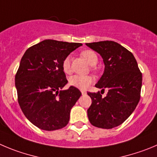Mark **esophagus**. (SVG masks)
<instances>
[{"label": "esophagus", "mask_w": 157, "mask_h": 157, "mask_svg": "<svg viewBox=\"0 0 157 157\" xmlns=\"http://www.w3.org/2000/svg\"><path fill=\"white\" fill-rule=\"evenodd\" d=\"M81 93H82V94H83V95H85L86 94H87V92H86V91H84V90H82V91H81Z\"/></svg>", "instance_id": "1"}]
</instances>
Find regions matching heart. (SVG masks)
Segmentation results:
<instances>
[{"mask_svg":"<svg viewBox=\"0 0 157 157\" xmlns=\"http://www.w3.org/2000/svg\"><path fill=\"white\" fill-rule=\"evenodd\" d=\"M81 56L90 66H95L98 63V57L96 52L90 49H86L81 52ZM63 70L66 74H70L71 71L70 68V56H67L65 57L62 63ZM93 82V78L90 76H80L74 75L69 79V83L72 87L78 88L80 90H86L90 87Z\"/></svg>","mask_w":157,"mask_h":157,"instance_id":"obj_1","label":"heart"}]
</instances>
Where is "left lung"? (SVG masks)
Returning <instances> with one entry per match:
<instances>
[{
  "label": "left lung",
  "instance_id": "left-lung-1",
  "mask_svg": "<svg viewBox=\"0 0 157 157\" xmlns=\"http://www.w3.org/2000/svg\"><path fill=\"white\" fill-rule=\"evenodd\" d=\"M86 45L98 52L105 63L103 75L95 87L108 90L105 98L99 91L87 93L92 100L87 109L88 119L98 128H115L131 115L140 101L142 73L133 54L118 42L101 41Z\"/></svg>",
  "mask_w": 157,
  "mask_h": 157
}]
</instances>
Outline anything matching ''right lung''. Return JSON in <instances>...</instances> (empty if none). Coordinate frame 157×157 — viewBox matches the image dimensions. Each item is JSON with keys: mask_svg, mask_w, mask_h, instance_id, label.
Returning a JSON list of instances; mask_svg holds the SVG:
<instances>
[{"mask_svg": "<svg viewBox=\"0 0 157 157\" xmlns=\"http://www.w3.org/2000/svg\"><path fill=\"white\" fill-rule=\"evenodd\" d=\"M81 45L46 39L23 55L15 75L17 101L26 118L38 128L53 131L68 124L70 110L81 92L72 86L62 90L68 82L62 63Z\"/></svg>", "mask_w": 157, "mask_h": 157, "instance_id": "obj_1", "label": "right lung"}]
</instances>
